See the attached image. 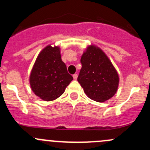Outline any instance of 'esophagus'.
Segmentation results:
<instances>
[{
  "mask_svg": "<svg viewBox=\"0 0 150 150\" xmlns=\"http://www.w3.org/2000/svg\"><path fill=\"white\" fill-rule=\"evenodd\" d=\"M73 78H74V80H77V78H78V75H77V74H74Z\"/></svg>",
  "mask_w": 150,
  "mask_h": 150,
  "instance_id": "obj_1",
  "label": "esophagus"
}]
</instances>
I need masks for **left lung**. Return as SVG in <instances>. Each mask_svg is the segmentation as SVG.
I'll return each mask as SVG.
<instances>
[{
    "instance_id": "8db88e82",
    "label": "left lung",
    "mask_w": 150,
    "mask_h": 150,
    "mask_svg": "<svg viewBox=\"0 0 150 150\" xmlns=\"http://www.w3.org/2000/svg\"><path fill=\"white\" fill-rule=\"evenodd\" d=\"M78 81L88 98L104 102L117 91L119 75L105 53L94 45L87 47L81 59Z\"/></svg>"
}]
</instances>
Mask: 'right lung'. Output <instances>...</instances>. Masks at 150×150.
<instances>
[{
    "label": "right lung",
    "mask_w": 150,
    "mask_h": 150,
    "mask_svg": "<svg viewBox=\"0 0 150 150\" xmlns=\"http://www.w3.org/2000/svg\"><path fill=\"white\" fill-rule=\"evenodd\" d=\"M72 80L62 61L60 48L51 45L39 53L30 75L32 91L47 102L55 100L62 95Z\"/></svg>",
    "instance_id": "add662e5"
}]
</instances>
